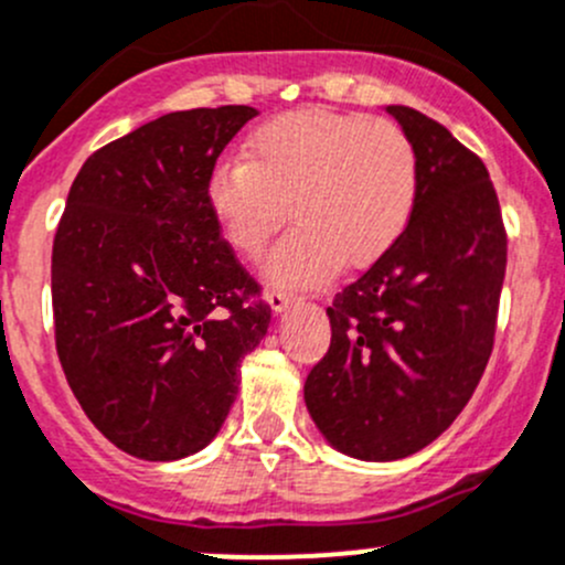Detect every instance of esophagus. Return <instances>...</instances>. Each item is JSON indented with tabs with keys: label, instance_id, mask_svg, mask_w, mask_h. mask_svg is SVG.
<instances>
[{
	"label": "esophagus",
	"instance_id": "esophagus-1",
	"mask_svg": "<svg viewBox=\"0 0 565 565\" xmlns=\"http://www.w3.org/2000/svg\"><path fill=\"white\" fill-rule=\"evenodd\" d=\"M298 300V295H292V292H284V289H273L270 295H267V302H270V308L276 313H281V311H287L289 306H292V302Z\"/></svg>",
	"mask_w": 565,
	"mask_h": 565
}]
</instances>
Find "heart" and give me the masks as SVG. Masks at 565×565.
<instances>
[{
    "label": "heart",
    "mask_w": 565,
    "mask_h": 565,
    "mask_svg": "<svg viewBox=\"0 0 565 565\" xmlns=\"http://www.w3.org/2000/svg\"><path fill=\"white\" fill-rule=\"evenodd\" d=\"M417 151L397 124L302 108L270 118L246 142V162L211 170L205 200L235 252L267 254L276 287H317L338 265L362 267L403 235L417 200Z\"/></svg>",
    "instance_id": "heart-1"
}]
</instances>
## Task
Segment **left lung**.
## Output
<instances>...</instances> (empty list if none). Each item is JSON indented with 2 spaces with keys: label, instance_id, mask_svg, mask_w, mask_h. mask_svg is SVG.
<instances>
[{
  "label": "left lung",
  "instance_id": "obj_1",
  "mask_svg": "<svg viewBox=\"0 0 565 565\" xmlns=\"http://www.w3.org/2000/svg\"><path fill=\"white\" fill-rule=\"evenodd\" d=\"M387 113L417 151L412 218L335 295L330 349L302 390L338 452L376 462L419 452L471 401L507 273V230L482 159L425 113Z\"/></svg>",
  "mask_w": 565,
  "mask_h": 565
}]
</instances>
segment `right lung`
Here are the masks:
<instances>
[{"label": "right lung", "instance_id": "obj_1", "mask_svg": "<svg viewBox=\"0 0 565 565\" xmlns=\"http://www.w3.org/2000/svg\"><path fill=\"white\" fill-rule=\"evenodd\" d=\"M248 105L178 110L83 162L53 237L56 352L94 427L140 460L211 444L270 306L237 263L205 183Z\"/></svg>", "mask_w": 565, "mask_h": 565}]
</instances>
